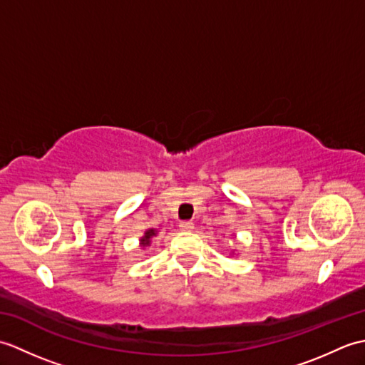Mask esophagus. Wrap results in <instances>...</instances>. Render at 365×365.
Wrapping results in <instances>:
<instances>
[{"label":"esophagus","instance_id":"34e87169","mask_svg":"<svg viewBox=\"0 0 365 365\" xmlns=\"http://www.w3.org/2000/svg\"><path fill=\"white\" fill-rule=\"evenodd\" d=\"M178 227H180V230H183V232H191L192 229H195V224H192L191 221H182L180 224H178Z\"/></svg>","mask_w":365,"mask_h":365}]
</instances>
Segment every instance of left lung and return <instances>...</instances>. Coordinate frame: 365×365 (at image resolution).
Returning <instances> with one entry per match:
<instances>
[{"label":"left lung","instance_id":"8db88e82","mask_svg":"<svg viewBox=\"0 0 365 365\" xmlns=\"http://www.w3.org/2000/svg\"><path fill=\"white\" fill-rule=\"evenodd\" d=\"M232 252V255H235V251H230Z\"/></svg>","mask_w":365,"mask_h":365}]
</instances>
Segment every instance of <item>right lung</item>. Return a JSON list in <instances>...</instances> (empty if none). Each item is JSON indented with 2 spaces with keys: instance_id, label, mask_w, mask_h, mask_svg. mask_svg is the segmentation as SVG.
<instances>
[{
  "instance_id": "right-lung-1",
  "label": "right lung",
  "mask_w": 365,
  "mask_h": 365,
  "mask_svg": "<svg viewBox=\"0 0 365 365\" xmlns=\"http://www.w3.org/2000/svg\"><path fill=\"white\" fill-rule=\"evenodd\" d=\"M157 234H158L157 229H152V227L145 229L144 235L139 238V246H141V250H147V247L152 245V240L157 237Z\"/></svg>"
}]
</instances>
